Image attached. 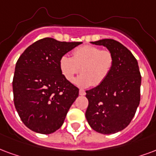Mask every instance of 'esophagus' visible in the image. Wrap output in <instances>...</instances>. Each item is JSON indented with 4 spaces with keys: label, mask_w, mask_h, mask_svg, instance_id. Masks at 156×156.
<instances>
[{
    "label": "esophagus",
    "mask_w": 156,
    "mask_h": 156,
    "mask_svg": "<svg viewBox=\"0 0 156 156\" xmlns=\"http://www.w3.org/2000/svg\"><path fill=\"white\" fill-rule=\"evenodd\" d=\"M86 94V92L83 89H80L79 90V95H82V96H84Z\"/></svg>",
    "instance_id": "1"
}]
</instances>
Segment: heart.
Returning a JSON list of instances; mask_svg holds the SVG:
<instances>
[{"instance_id":"b5f03b06","label":"heart","mask_w":156,"mask_h":156,"mask_svg":"<svg viewBox=\"0 0 156 156\" xmlns=\"http://www.w3.org/2000/svg\"><path fill=\"white\" fill-rule=\"evenodd\" d=\"M114 58L107 49L93 45L78 47L72 57L63 55L59 59V69L68 81H72L75 74H81L74 80L79 87H97L107 78L113 68Z\"/></svg>"}]
</instances>
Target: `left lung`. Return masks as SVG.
I'll return each mask as SVG.
<instances>
[{
    "label": "left lung",
    "mask_w": 156,
    "mask_h": 156,
    "mask_svg": "<svg viewBox=\"0 0 156 156\" xmlns=\"http://www.w3.org/2000/svg\"><path fill=\"white\" fill-rule=\"evenodd\" d=\"M93 44L103 45L112 54L113 68L103 83L86 91V118L99 133L113 134L127 126L140 101L141 76L136 58L116 40L104 39Z\"/></svg>",
    "instance_id": "1"
}]
</instances>
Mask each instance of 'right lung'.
I'll use <instances>...</instances> for the list:
<instances>
[{"label": "right lung", "mask_w": 156, "mask_h": 156, "mask_svg": "<svg viewBox=\"0 0 156 156\" xmlns=\"http://www.w3.org/2000/svg\"><path fill=\"white\" fill-rule=\"evenodd\" d=\"M81 44L44 38L18 58L12 82L14 104L31 131L50 134L63 125L79 89L62 74L59 59Z\"/></svg>", "instance_id": "add662e5"}]
</instances>
